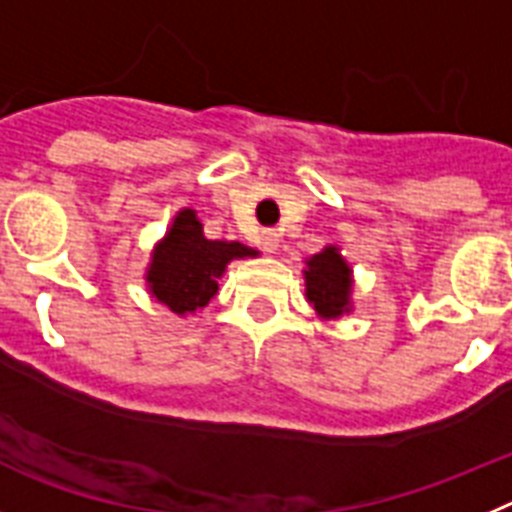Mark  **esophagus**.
<instances>
[{
	"mask_svg": "<svg viewBox=\"0 0 512 512\" xmlns=\"http://www.w3.org/2000/svg\"><path fill=\"white\" fill-rule=\"evenodd\" d=\"M260 244H262V250L265 252H278V247H281V234L275 229H268V231H262V237H260Z\"/></svg>",
	"mask_w": 512,
	"mask_h": 512,
	"instance_id": "34e87169",
	"label": "esophagus"
}]
</instances>
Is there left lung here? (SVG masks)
Returning <instances> with one entry per match:
<instances>
[{
  "label": "left lung",
  "mask_w": 512,
  "mask_h": 512,
  "mask_svg": "<svg viewBox=\"0 0 512 512\" xmlns=\"http://www.w3.org/2000/svg\"><path fill=\"white\" fill-rule=\"evenodd\" d=\"M304 286L306 301L314 306L317 317L335 322L353 311V268L342 257L337 244H327L322 252L306 257Z\"/></svg>",
  "instance_id": "8db88e82"
}]
</instances>
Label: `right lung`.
I'll use <instances>...</instances> for the list:
<instances>
[{"label": "right lung", "mask_w": 512, "mask_h": 512, "mask_svg": "<svg viewBox=\"0 0 512 512\" xmlns=\"http://www.w3.org/2000/svg\"><path fill=\"white\" fill-rule=\"evenodd\" d=\"M257 255L260 252L239 242L208 239L198 211L180 208L151 250L144 270L146 291L175 317H195L219 291V278L226 273V265Z\"/></svg>", "instance_id": "add662e5"}]
</instances>
